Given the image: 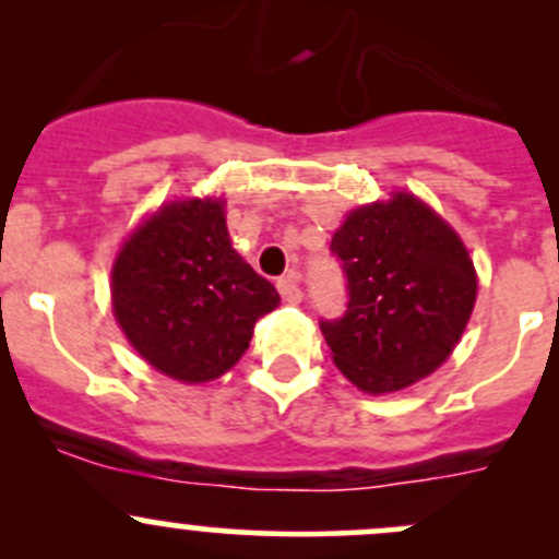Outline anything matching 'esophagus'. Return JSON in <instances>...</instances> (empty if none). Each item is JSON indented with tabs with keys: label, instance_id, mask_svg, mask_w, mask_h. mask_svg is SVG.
<instances>
[{
	"label": "esophagus",
	"instance_id": "esophagus-1",
	"mask_svg": "<svg viewBox=\"0 0 559 559\" xmlns=\"http://www.w3.org/2000/svg\"><path fill=\"white\" fill-rule=\"evenodd\" d=\"M278 292L286 302H300L302 289H300V273L297 270H289L284 278H278Z\"/></svg>",
	"mask_w": 559,
	"mask_h": 559
}]
</instances>
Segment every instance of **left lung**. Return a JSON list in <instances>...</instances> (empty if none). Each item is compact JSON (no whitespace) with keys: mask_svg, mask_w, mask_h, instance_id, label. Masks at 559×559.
Segmentation results:
<instances>
[{"mask_svg":"<svg viewBox=\"0 0 559 559\" xmlns=\"http://www.w3.org/2000/svg\"><path fill=\"white\" fill-rule=\"evenodd\" d=\"M330 251L346 275L348 302L319 326L352 384L397 392L447 362L476 302V270L436 211L414 194L357 207Z\"/></svg>","mask_w":559,"mask_h":559,"instance_id":"1","label":"left lung"}]
</instances>
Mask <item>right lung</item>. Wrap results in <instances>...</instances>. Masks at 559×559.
Returning <instances> with one entry per match:
<instances>
[{"instance_id":"1","label":"right lung","mask_w":559,"mask_h":559,"mask_svg":"<svg viewBox=\"0 0 559 559\" xmlns=\"http://www.w3.org/2000/svg\"><path fill=\"white\" fill-rule=\"evenodd\" d=\"M278 300L233 248L218 200L165 205L112 264V313L123 335L145 362L186 384L227 373Z\"/></svg>"}]
</instances>
